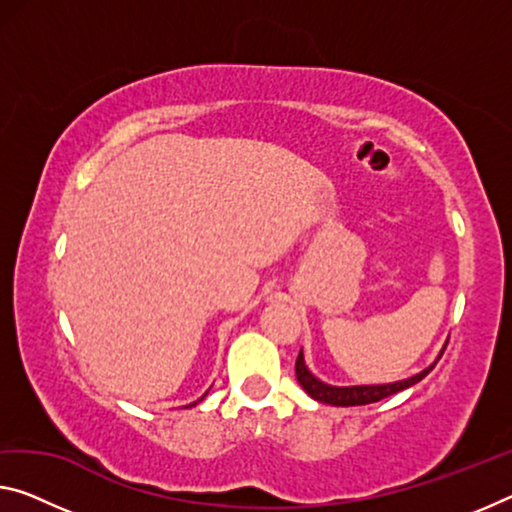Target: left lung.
I'll use <instances>...</instances> for the list:
<instances>
[{"mask_svg": "<svg viewBox=\"0 0 512 512\" xmlns=\"http://www.w3.org/2000/svg\"><path fill=\"white\" fill-rule=\"evenodd\" d=\"M444 350H446V345L437 355V359L432 361L428 368H423L421 373L407 377V380H398V382H389V384H355V387H334V384L318 380V377L309 371L302 350L295 361V375H297V382L302 384V389L309 393L313 400H318V403L334 405V407L368 405V403H377V400H382V398H389V396H393V393H398L403 389H410L416 382H421L423 377H426L432 368H435L437 361L442 359Z\"/></svg>", "mask_w": 512, "mask_h": 512, "instance_id": "8db88e82", "label": "left lung"}]
</instances>
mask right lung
Here are the masks:
<instances>
[{
    "instance_id": "obj_1",
    "label": "right lung",
    "mask_w": 512,
    "mask_h": 512,
    "mask_svg": "<svg viewBox=\"0 0 512 512\" xmlns=\"http://www.w3.org/2000/svg\"><path fill=\"white\" fill-rule=\"evenodd\" d=\"M206 396H208V391H206V393H203V396H201V398H199V400H196V403H201V400H203V398H206ZM196 403H192V405H190V407H194V405H196Z\"/></svg>"
}]
</instances>
